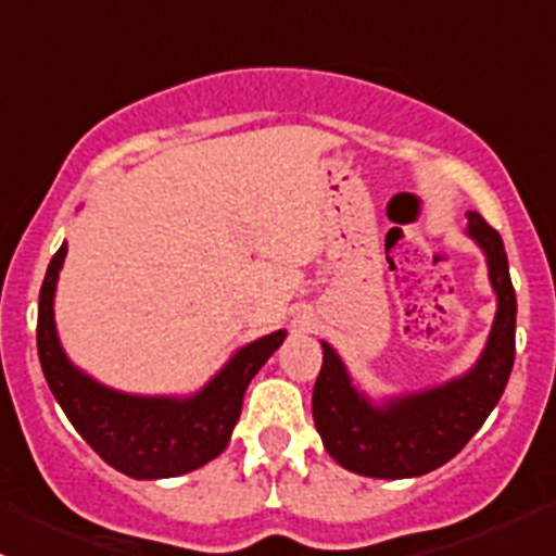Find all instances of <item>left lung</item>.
Returning a JSON list of instances; mask_svg holds the SVG:
<instances>
[{
  "label": "left lung",
  "instance_id": "left-lung-1",
  "mask_svg": "<svg viewBox=\"0 0 556 556\" xmlns=\"http://www.w3.org/2000/svg\"><path fill=\"white\" fill-rule=\"evenodd\" d=\"M465 233L484 252L497 301L484 350L468 371L422 390L374 397L357 384L339 352L319 341L323 368L312 392L314 425L325 452L352 473L414 479L441 468L473 439L506 390L517 333V293L506 247L479 212H465Z\"/></svg>",
  "mask_w": 556,
  "mask_h": 556
}]
</instances>
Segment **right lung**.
Instances as JSON below:
<instances>
[{
  "label": "right lung",
  "mask_w": 556,
  "mask_h": 556,
  "mask_svg": "<svg viewBox=\"0 0 556 556\" xmlns=\"http://www.w3.org/2000/svg\"><path fill=\"white\" fill-rule=\"evenodd\" d=\"M66 242L50 261L39 290L37 352L50 392L77 433L106 465L131 479H174L201 468L231 441L244 392L288 330L239 346L204 387L188 395H139L99 382L66 355L55 328V288Z\"/></svg>",
  "instance_id": "1"
}]
</instances>
